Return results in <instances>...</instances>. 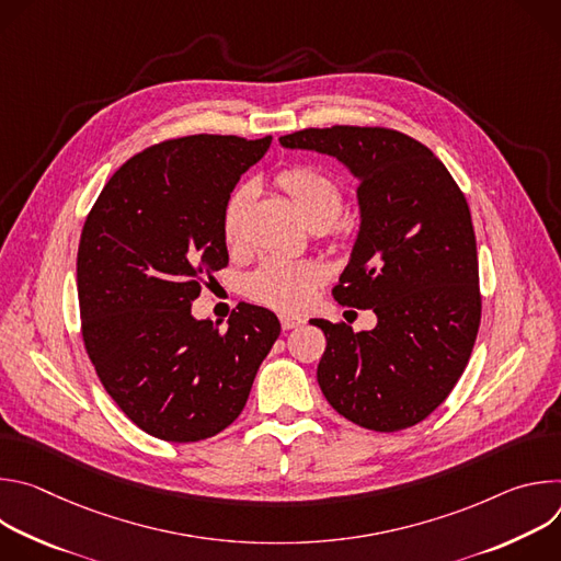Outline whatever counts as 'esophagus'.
Masks as SVG:
<instances>
[{
    "label": "esophagus",
    "mask_w": 561,
    "mask_h": 561,
    "mask_svg": "<svg viewBox=\"0 0 561 561\" xmlns=\"http://www.w3.org/2000/svg\"><path fill=\"white\" fill-rule=\"evenodd\" d=\"M279 322H282V329H284V331H290V329L301 327L304 319L297 317V314H279Z\"/></svg>",
    "instance_id": "34e87169"
}]
</instances>
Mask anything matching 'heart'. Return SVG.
<instances>
[{
	"mask_svg": "<svg viewBox=\"0 0 561 561\" xmlns=\"http://www.w3.org/2000/svg\"><path fill=\"white\" fill-rule=\"evenodd\" d=\"M277 184L310 226L335 228L344 206V191L335 178L312 164H295L277 173ZM253 199L255 184L242 182L224 204L221 234L230 249L242 244ZM327 279L329 271L324 264L273 255L247 277V295L273 310L297 312L310 304L314 290Z\"/></svg>",
	"mask_w": 561,
	"mask_h": 561,
	"instance_id": "b5f03b06",
	"label": "heart"
}]
</instances>
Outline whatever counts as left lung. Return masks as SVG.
<instances>
[{
	"instance_id": "1",
	"label": "left lung",
	"mask_w": 561,
	"mask_h": 561,
	"mask_svg": "<svg viewBox=\"0 0 561 561\" xmlns=\"http://www.w3.org/2000/svg\"><path fill=\"white\" fill-rule=\"evenodd\" d=\"M279 141L329 152L359 180L362 228L333 297L370 308L377 327L312 319L327 335L319 388L362 428L415 426L455 388L482 319L466 197L431 148L392 128H304Z\"/></svg>"
}]
</instances>
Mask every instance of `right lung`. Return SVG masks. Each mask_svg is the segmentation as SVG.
I'll use <instances>...</instances> for the list:
<instances>
[{
  "label": "right lung",
  "mask_w": 561,
  "mask_h": 561,
  "mask_svg": "<svg viewBox=\"0 0 561 561\" xmlns=\"http://www.w3.org/2000/svg\"><path fill=\"white\" fill-rule=\"evenodd\" d=\"M271 135H188L133 154L93 204L77 251L84 348L104 390L144 433L202 442L230 426L279 319L239 304L228 331L191 304L228 266L221 210Z\"/></svg>",
  "instance_id": "1"
}]
</instances>
